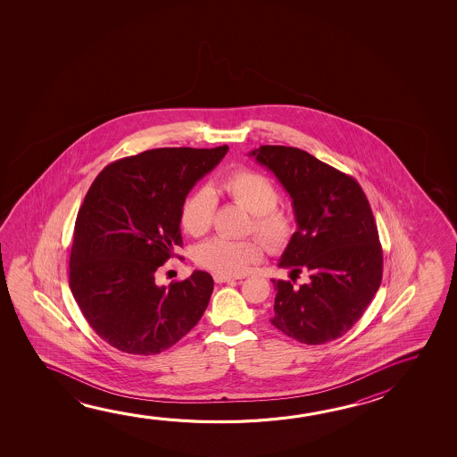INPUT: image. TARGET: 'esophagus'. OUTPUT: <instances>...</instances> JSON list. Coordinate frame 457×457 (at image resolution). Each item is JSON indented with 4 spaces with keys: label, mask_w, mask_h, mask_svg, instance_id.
<instances>
[{
    "label": "esophagus",
    "mask_w": 457,
    "mask_h": 457,
    "mask_svg": "<svg viewBox=\"0 0 457 457\" xmlns=\"http://www.w3.org/2000/svg\"><path fill=\"white\" fill-rule=\"evenodd\" d=\"M213 278L217 284H225V282H234V280H239L242 277L237 276H226V274H213Z\"/></svg>",
    "instance_id": "esophagus-1"
}]
</instances>
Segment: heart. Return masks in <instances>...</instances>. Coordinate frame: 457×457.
<instances>
[{"label": "heart", "mask_w": 457, "mask_h": 457, "mask_svg": "<svg viewBox=\"0 0 457 457\" xmlns=\"http://www.w3.org/2000/svg\"><path fill=\"white\" fill-rule=\"evenodd\" d=\"M213 193L229 197L232 203L252 213L250 231H254L270 248H284L296 231V218L292 210L278 205L276 185L260 172L236 169L218 181ZM213 213V197L207 189H197L181 204L183 229L199 237L209 231ZM262 244L254 237L225 239L213 237L195 250V260L204 270L215 274L239 276L250 264L262 258Z\"/></svg>", "instance_id": "obj_1"}]
</instances>
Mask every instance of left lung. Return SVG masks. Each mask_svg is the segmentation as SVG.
<instances>
[{
    "label": "left lung",
    "mask_w": 457,
    "mask_h": 457,
    "mask_svg": "<svg viewBox=\"0 0 457 457\" xmlns=\"http://www.w3.org/2000/svg\"><path fill=\"white\" fill-rule=\"evenodd\" d=\"M292 197L298 229L278 266L295 280H272L270 323L304 345L347 333L365 312L382 278V248L367 195L351 175L306 151L262 145L250 153Z\"/></svg>",
    "instance_id": "1"
}]
</instances>
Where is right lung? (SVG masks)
<instances>
[{
  "mask_svg": "<svg viewBox=\"0 0 457 457\" xmlns=\"http://www.w3.org/2000/svg\"><path fill=\"white\" fill-rule=\"evenodd\" d=\"M228 146L156 148L106 165L76 217L70 288L92 329L118 351L153 355L195 328L213 278L195 270L169 287L157 268L183 245L181 204Z\"/></svg>",
  "mask_w": 457,
  "mask_h": 457,
  "instance_id": "obj_1",
  "label": "right lung"
}]
</instances>
